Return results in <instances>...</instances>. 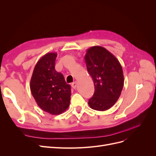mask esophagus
I'll use <instances>...</instances> for the list:
<instances>
[{
    "mask_svg": "<svg viewBox=\"0 0 156 156\" xmlns=\"http://www.w3.org/2000/svg\"><path fill=\"white\" fill-rule=\"evenodd\" d=\"M77 86V83L76 81H75V82H73V83H72V88H73L74 89L76 88Z\"/></svg>",
    "mask_w": 156,
    "mask_h": 156,
    "instance_id": "obj_1",
    "label": "esophagus"
}]
</instances>
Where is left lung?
Returning <instances> with one entry per match:
<instances>
[{"mask_svg": "<svg viewBox=\"0 0 156 156\" xmlns=\"http://www.w3.org/2000/svg\"><path fill=\"white\" fill-rule=\"evenodd\" d=\"M84 60L92 77L95 91L88 100L92 109L104 111L115 104L124 87L122 66L111 52L101 46L87 49Z\"/></svg>", "mask_w": 156, "mask_h": 156, "instance_id": "left-lung-1", "label": "left lung"}]
</instances>
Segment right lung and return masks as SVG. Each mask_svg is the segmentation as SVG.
Instances as JSON below:
<instances>
[{"instance_id": "1", "label": "right lung", "mask_w": 156, "mask_h": 156, "mask_svg": "<svg viewBox=\"0 0 156 156\" xmlns=\"http://www.w3.org/2000/svg\"><path fill=\"white\" fill-rule=\"evenodd\" d=\"M56 53H48L36 63L30 88L36 102L42 110L53 115L64 112L69 105L71 87L64 75L55 70Z\"/></svg>"}]
</instances>
